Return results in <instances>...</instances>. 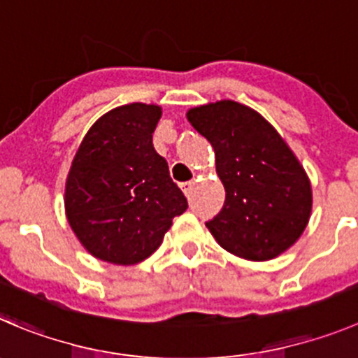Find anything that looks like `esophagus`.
Returning <instances> with one entry per match:
<instances>
[{
	"instance_id": "esophagus-1",
	"label": "esophagus",
	"mask_w": 358,
	"mask_h": 358,
	"mask_svg": "<svg viewBox=\"0 0 358 358\" xmlns=\"http://www.w3.org/2000/svg\"><path fill=\"white\" fill-rule=\"evenodd\" d=\"M180 187H182L183 194L190 196V192H192V189H194V182H183Z\"/></svg>"
}]
</instances>
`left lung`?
Returning a JSON list of instances; mask_svg holds the SVG:
<instances>
[{"mask_svg":"<svg viewBox=\"0 0 358 358\" xmlns=\"http://www.w3.org/2000/svg\"><path fill=\"white\" fill-rule=\"evenodd\" d=\"M215 152L226 189L224 206L206 222L222 249L250 262H268L306 229L313 190L302 164L255 109L219 100L187 113Z\"/></svg>","mask_w":358,"mask_h":358,"instance_id":"1","label":"left lung"}]
</instances>
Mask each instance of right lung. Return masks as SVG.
<instances>
[{"label":"right lung","mask_w":358,"mask_h":358,"mask_svg":"<svg viewBox=\"0 0 358 358\" xmlns=\"http://www.w3.org/2000/svg\"><path fill=\"white\" fill-rule=\"evenodd\" d=\"M162 109L134 102L100 116L73 157L65 212L90 255L115 265L152 256L187 210V198L155 152L152 134Z\"/></svg>","instance_id":"add662e5"}]
</instances>
